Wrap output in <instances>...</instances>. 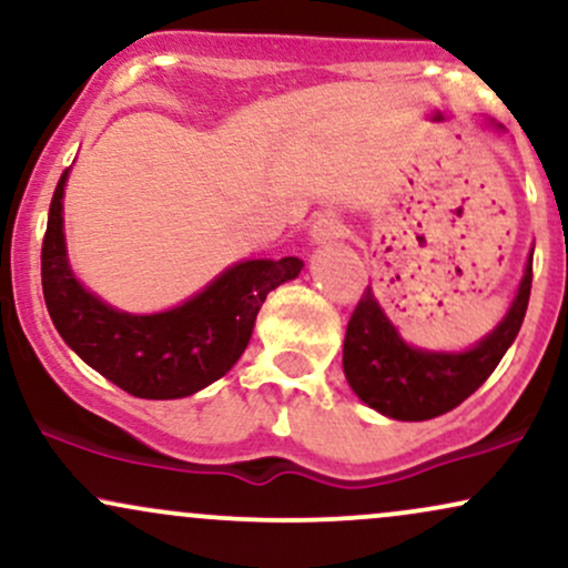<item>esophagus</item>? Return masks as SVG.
<instances>
[{
	"mask_svg": "<svg viewBox=\"0 0 568 568\" xmlns=\"http://www.w3.org/2000/svg\"><path fill=\"white\" fill-rule=\"evenodd\" d=\"M342 232H344L342 219H338L334 211H323L317 213L315 221H312L310 237L315 245H325V243H334L336 237H342Z\"/></svg>",
	"mask_w": 568,
	"mask_h": 568,
	"instance_id": "34e87169",
	"label": "esophagus"
}]
</instances>
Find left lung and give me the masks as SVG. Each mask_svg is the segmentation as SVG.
Wrapping results in <instances>:
<instances>
[{"mask_svg":"<svg viewBox=\"0 0 568 568\" xmlns=\"http://www.w3.org/2000/svg\"><path fill=\"white\" fill-rule=\"evenodd\" d=\"M531 293V256L505 321L467 352L408 347L374 291H363L344 336V376L352 393L389 419L425 422L467 400L499 366L518 336Z\"/></svg>","mask_w":568,"mask_h":568,"instance_id":"8db88e82","label":"left lung"}]
</instances>
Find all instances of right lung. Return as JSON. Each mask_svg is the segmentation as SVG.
Instances as JSON below:
<instances>
[{"instance_id":"obj_1","label":"right lung","mask_w":568,"mask_h":568,"mask_svg":"<svg viewBox=\"0 0 568 568\" xmlns=\"http://www.w3.org/2000/svg\"><path fill=\"white\" fill-rule=\"evenodd\" d=\"M58 181L42 240V293L53 325L77 355L116 387L146 400L200 393L240 361L266 293L298 277L304 262H240L189 302L158 315H130L84 291L63 243V186Z\"/></svg>"}]
</instances>
